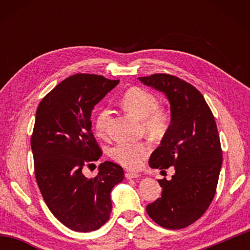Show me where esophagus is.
Wrapping results in <instances>:
<instances>
[{"mask_svg":"<svg viewBox=\"0 0 250 250\" xmlns=\"http://www.w3.org/2000/svg\"><path fill=\"white\" fill-rule=\"evenodd\" d=\"M125 177H126V180L138 179V177H140V174H137V173H131V172H126V173H125Z\"/></svg>","mask_w":250,"mask_h":250,"instance_id":"obj_1","label":"esophagus"}]
</instances>
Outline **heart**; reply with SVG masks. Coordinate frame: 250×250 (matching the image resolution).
<instances>
[{
  "label": "heart",
  "mask_w": 250,
  "mask_h": 250,
  "mask_svg": "<svg viewBox=\"0 0 250 250\" xmlns=\"http://www.w3.org/2000/svg\"><path fill=\"white\" fill-rule=\"evenodd\" d=\"M122 103L125 110L142 120L147 133L160 135L166 132L168 125V117L166 111L159 108L158 98L142 88H131L125 94ZM112 120V111L104 107L96 118V130L100 137L109 133ZM150 147L146 142L121 141L110 150L111 158L126 168H138L146 158Z\"/></svg>",
  "instance_id": "1"
}]
</instances>
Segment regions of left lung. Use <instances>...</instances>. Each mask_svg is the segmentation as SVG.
<instances>
[{"label": "left lung", "mask_w": 250, "mask_h": 250, "mask_svg": "<svg viewBox=\"0 0 250 250\" xmlns=\"http://www.w3.org/2000/svg\"><path fill=\"white\" fill-rule=\"evenodd\" d=\"M163 92L170 103L171 124L149 160L152 168L174 167L171 180H159L162 195L146 206L149 216L167 229L196 222L213 201L223 163L219 135L208 104L191 83L175 76L139 77Z\"/></svg>", "instance_id": "left-lung-1"}]
</instances>
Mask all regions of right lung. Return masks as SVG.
I'll return each mask as SVG.
<instances>
[{
	"label": "right lung",
	"instance_id": "add662e5",
	"mask_svg": "<svg viewBox=\"0 0 250 250\" xmlns=\"http://www.w3.org/2000/svg\"><path fill=\"white\" fill-rule=\"evenodd\" d=\"M119 80L77 74L62 80L37 108L31 138L37 184L46 205L75 231L100 228L112 209L110 193L124 181V168L105 161L88 179L83 167L101 156L91 131V111Z\"/></svg>",
	"mask_w": 250,
	"mask_h": 250
}]
</instances>
